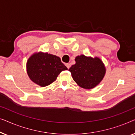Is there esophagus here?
I'll use <instances>...</instances> for the list:
<instances>
[{
    "instance_id": "1",
    "label": "esophagus",
    "mask_w": 135,
    "mask_h": 135,
    "mask_svg": "<svg viewBox=\"0 0 135 135\" xmlns=\"http://www.w3.org/2000/svg\"><path fill=\"white\" fill-rule=\"evenodd\" d=\"M66 67L68 68V69H69L70 67H71V64H69V63H67V64H66Z\"/></svg>"
}]
</instances>
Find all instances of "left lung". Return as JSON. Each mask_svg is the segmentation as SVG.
<instances>
[{
  "mask_svg": "<svg viewBox=\"0 0 135 135\" xmlns=\"http://www.w3.org/2000/svg\"><path fill=\"white\" fill-rule=\"evenodd\" d=\"M75 64L69 68V71L74 80L80 87L91 89L104 78L106 68L101 59L81 55L75 57Z\"/></svg>",
  "mask_w": 135,
  "mask_h": 135,
  "instance_id": "8db88e82",
  "label": "left lung"
}]
</instances>
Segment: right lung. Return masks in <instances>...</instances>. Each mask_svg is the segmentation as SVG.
<instances>
[{"label": "right lung", "mask_w": 135, "mask_h": 135, "mask_svg": "<svg viewBox=\"0 0 135 135\" xmlns=\"http://www.w3.org/2000/svg\"><path fill=\"white\" fill-rule=\"evenodd\" d=\"M26 69L31 80L44 87L55 82L61 72L68 68L60 57L48 53L38 52L29 57Z\"/></svg>", "instance_id": "1"}]
</instances>
